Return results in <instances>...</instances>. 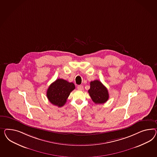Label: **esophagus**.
<instances>
[{"mask_svg": "<svg viewBox=\"0 0 157 157\" xmlns=\"http://www.w3.org/2000/svg\"><path fill=\"white\" fill-rule=\"evenodd\" d=\"M77 89L79 90H82L83 89V86L82 85H78L77 86Z\"/></svg>", "mask_w": 157, "mask_h": 157, "instance_id": "esophagus-1", "label": "esophagus"}]
</instances>
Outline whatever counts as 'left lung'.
Returning <instances> with one entry per match:
<instances>
[{
    "label": "left lung",
    "mask_w": 157,
    "mask_h": 157,
    "mask_svg": "<svg viewBox=\"0 0 157 157\" xmlns=\"http://www.w3.org/2000/svg\"><path fill=\"white\" fill-rule=\"evenodd\" d=\"M90 96L95 104H102L107 101L109 98L108 90L98 80L90 82V89L88 91Z\"/></svg>",
    "instance_id": "8db88e82"
}]
</instances>
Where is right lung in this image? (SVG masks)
I'll return each mask as SVG.
<instances>
[{"instance_id": "obj_1", "label": "right lung", "mask_w": 157, "mask_h": 157, "mask_svg": "<svg viewBox=\"0 0 157 157\" xmlns=\"http://www.w3.org/2000/svg\"><path fill=\"white\" fill-rule=\"evenodd\" d=\"M75 88V85L72 82L58 79L51 83L47 90V97L52 105L60 107L67 102L70 93Z\"/></svg>"}]
</instances>
